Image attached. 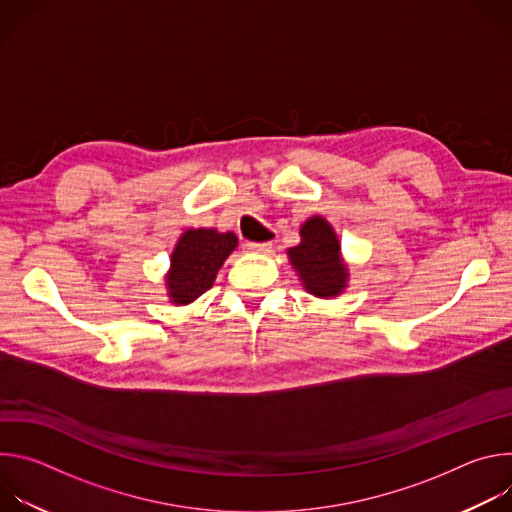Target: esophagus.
Returning <instances> with one entry per match:
<instances>
[{
	"label": "esophagus",
	"instance_id": "obj_1",
	"mask_svg": "<svg viewBox=\"0 0 512 512\" xmlns=\"http://www.w3.org/2000/svg\"><path fill=\"white\" fill-rule=\"evenodd\" d=\"M253 253H263V255H267V253H271L273 251V241H265V243H249L247 245Z\"/></svg>",
	"mask_w": 512,
	"mask_h": 512
}]
</instances>
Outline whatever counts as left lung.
I'll return each instance as SVG.
<instances>
[{
  "mask_svg": "<svg viewBox=\"0 0 512 512\" xmlns=\"http://www.w3.org/2000/svg\"><path fill=\"white\" fill-rule=\"evenodd\" d=\"M291 269L314 298H338L348 287L350 271L340 239L324 216L314 214L300 225V245L287 249Z\"/></svg>",
  "mask_w": 512,
  "mask_h": 512,
  "instance_id": "8db88e82",
  "label": "left lung"
}]
</instances>
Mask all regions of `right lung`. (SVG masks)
<instances>
[{"mask_svg": "<svg viewBox=\"0 0 512 512\" xmlns=\"http://www.w3.org/2000/svg\"><path fill=\"white\" fill-rule=\"evenodd\" d=\"M235 233L216 229H186L170 255V269L164 275L166 296L174 306H188L212 287L218 269L237 249Z\"/></svg>", "mask_w": 512, "mask_h": 512, "instance_id": "obj_1", "label": "right lung"}]
</instances>
